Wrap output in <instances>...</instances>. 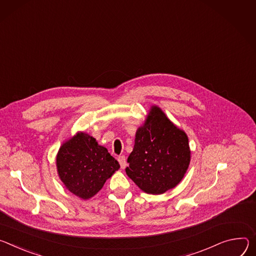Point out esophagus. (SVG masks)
Wrapping results in <instances>:
<instances>
[{"instance_id":"34e87169","label":"esophagus","mask_w":256,"mask_h":256,"mask_svg":"<svg viewBox=\"0 0 256 256\" xmlns=\"http://www.w3.org/2000/svg\"><path fill=\"white\" fill-rule=\"evenodd\" d=\"M118 162H119V164H120V166H121L122 168H126L127 162H126V158H125L124 156H120L118 158Z\"/></svg>"}]
</instances>
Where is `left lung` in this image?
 <instances>
[{
    "mask_svg": "<svg viewBox=\"0 0 256 256\" xmlns=\"http://www.w3.org/2000/svg\"><path fill=\"white\" fill-rule=\"evenodd\" d=\"M190 154L186 133L152 106L144 124L136 131L126 174L142 191L162 194L183 179Z\"/></svg>",
    "mask_w": 256,
    "mask_h": 256,
    "instance_id": "1",
    "label": "left lung"
}]
</instances>
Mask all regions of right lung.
<instances>
[{
  "mask_svg": "<svg viewBox=\"0 0 256 256\" xmlns=\"http://www.w3.org/2000/svg\"><path fill=\"white\" fill-rule=\"evenodd\" d=\"M56 168L65 187L82 200L94 196L120 168L117 160L90 134L78 132L60 148Z\"/></svg>",
  "mask_w": 256,
  "mask_h": 256,
  "instance_id": "add662e5",
  "label": "right lung"
}]
</instances>
